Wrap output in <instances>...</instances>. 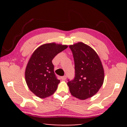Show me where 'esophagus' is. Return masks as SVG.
I'll use <instances>...</instances> for the list:
<instances>
[{
    "instance_id": "1",
    "label": "esophagus",
    "mask_w": 127,
    "mask_h": 127,
    "mask_svg": "<svg viewBox=\"0 0 127 127\" xmlns=\"http://www.w3.org/2000/svg\"><path fill=\"white\" fill-rule=\"evenodd\" d=\"M66 78H67L66 76H62V77H61V79L63 80H65L66 79Z\"/></svg>"
}]
</instances>
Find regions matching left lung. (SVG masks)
I'll return each instance as SVG.
<instances>
[{"instance_id":"obj_1","label":"left lung","mask_w":127,"mask_h":127,"mask_svg":"<svg viewBox=\"0 0 127 127\" xmlns=\"http://www.w3.org/2000/svg\"><path fill=\"white\" fill-rule=\"evenodd\" d=\"M73 55L75 76L67 83L73 96L81 100L91 98L98 93L104 81L101 61L95 50L79 42L70 45Z\"/></svg>"}]
</instances>
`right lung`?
Segmentation results:
<instances>
[{
    "instance_id": "right-lung-1",
    "label": "right lung",
    "mask_w": 127,
    "mask_h": 127,
    "mask_svg": "<svg viewBox=\"0 0 127 127\" xmlns=\"http://www.w3.org/2000/svg\"><path fill=\"white\" fill-rule=\"evenodd\" d=\"M67 48L66 45L47 43L33 52L26 67L25 76L29 90L36 96L45 98L56 91L60 82L54 71L52 60Z\"/></svg>"
}]
</instances>
